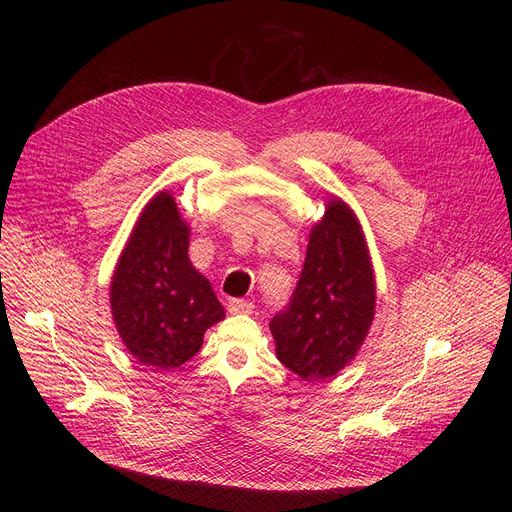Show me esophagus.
<instances>
[{
    "instance_id": "34e87169",
    "label": "esophagus",
    "mask_w": 512,
    "mask_h": 512,
    "mask_svg": "<svg viewBox=\"0 0 512 512\" xmlns=\"http://www.w3.org/2000/svg\"><path fill=\"white\" fill-rule=\"evenodd\" d=\"M255 305L251 301H245V299H230L228 301V311L232 315H238V313H253Z\"/></svg>"
}]
</instances>
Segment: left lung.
Listing matches in <instances>:
<instances>
[{
    "label": "left lung",
    "instance_id": "8db88e82",
    "mask_svg": "<svg viewBox=\"0 0 512 512\" xmlns=\"http://www.w3.org/2000/svg\"><path fill=\"white\" fill-rule=\"evenodd\" d=\"M375 282L365 236L340 199L311 230L301 278L270 330L278 359L305 382L334 378L373 321Z\"/></svg>",
    "mask_w": 512,
    "mask_h": 512
}]
</instances>
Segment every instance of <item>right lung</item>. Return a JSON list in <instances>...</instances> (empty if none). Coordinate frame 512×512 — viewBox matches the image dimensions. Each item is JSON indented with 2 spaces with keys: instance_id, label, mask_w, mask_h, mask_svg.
<instances>
[{
  "instance_id": "add662e5",
  "label": "right lung",
  "mask_w": 512,
  "mask_h": 512,
  "mask_svg": "<svg viewBox=\"0 0 512 512\" xmlns=\"http://www.w3.org/2000/svg\"><path fill=\"white\" fill-rule=\"evenodd\" d=\"M112 315L139 363L174 369L199 353L203 334L224 319L211 284L188 259V226L168 193L139 215L112 278Z\"/></svg>"
}]
</instances>
